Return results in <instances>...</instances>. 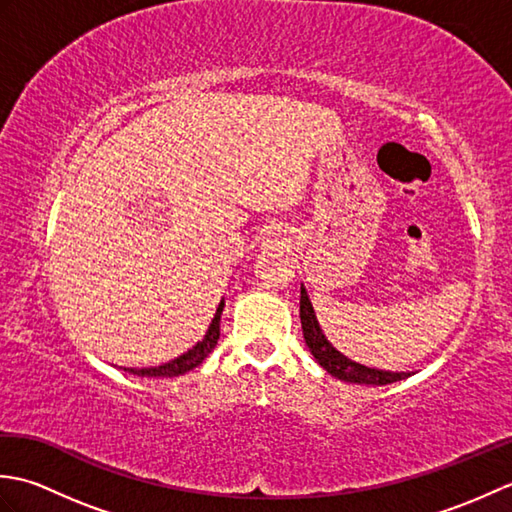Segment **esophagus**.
I'll return each mask as SVG.
<instances>
[{
	"instance_id": "obj_1",
	"label": "esophagus",
	"mask_w": 512,
	"mask_h": 512,
	"mask_svg": "<svg viewBox=\"0 0 512 512\" xmlns=\"http://www.w3.org/2000/svg\"><path fill=\"white\" fill-rule=\"evenodd\" d=\"M268 244L277 246V248H286L290 244V239L281 231H273V235H270V239H268Z\"/></svg>"
}]
</instances>
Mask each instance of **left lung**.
Listing matches in <instances>:
<instances>
[{"instance_id": "left-lung-1", "label": "left lung", "mask_w": 512, "mask_h": 512, "mask_svg": "<svg viewBox=\"0 0 512 512\" xmlns=\"http://www.w3.org/2000/svg\"><path fill=\"white\" fill-rule=\"evenodd\" d=\"M299 317H301L303 339H306L308 350L312 352L314 358H317V363L325 369V372L332 374L334 378L345 380V383H356V385H389V383H396V380L411 376L409 372H387V369L361 365L336 350V347L325 339V334L317 321V314H314L312 301L308 297V290L303 284H301Z\"/></svg>"}]
</instances>
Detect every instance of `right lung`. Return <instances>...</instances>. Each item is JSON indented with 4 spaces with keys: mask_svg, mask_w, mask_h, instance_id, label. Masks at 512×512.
<instances>
[{
    "mask_svg": "<svg viewBox=\"0 0 512 512\" xmlns=\"http://www.w3.org/2000/svg\"><path fill=\"white\" fill-rule=\"evenodd\" d=\"M222 310H224V299L220 301V306H217L215 317L211 319V325H209V330H206L204 339L195 343L191 350L180 354L178 358H173V361L156 365V367H123V369L129 374H134V376H147V378H171V376L187 374L189 369L198 367L204 361V358L213 352V347L217 345V339H220Z\"/></svg>",
    "mask_w": 512,
    "mask_h": 512,
    "instance_id": "obj_1",
    "label": "right lung"
}]
</instances>
